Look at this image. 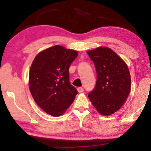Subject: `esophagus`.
Instances as JSON below:
<instances>
[{"label":"esophagus","instance_id":"obj_1","mask_svg":"<svg viewBox=\"0 0 151 151\" xmlns=\"http://www.w3.org/2000/svg\"><path fill=\"white\" fill-rule=\"evenodd\" d=\"M77 90L79 93H81V92H83L84 91V88H82V87H78L77 88Z\"/></svg>","mask_w":151,"mask_h":151}]
</instances>
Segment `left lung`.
Masks as SVG:
<instances>
[{
    "label": "left lung",
    "mask_w": 151,
    "mask_h": 151,
    "mask_svg": "<svg viewBox=\"0 0 151 151\" xmlns=\"http://www.w3.org/2000/svg\"><path fill=\"white\" fill-rule=\"evenodd\" d=\"M93 61L97 73L94 89L88 97L99 113L113 114L123 105L131 90V78L126 63L107 47L87 52Z\"/></svg>",
    "instance_id": "1"
}]
</instances>
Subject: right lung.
Segmentation results:
<instances>
[{
    "mask_svg": "<svg viewBox=\"0 0 151 151\" xmlns=\"http://www.w3.org/2000/svg\"><path fill=\"white\" fill-rule=\"evenodd\" d=\"M75 50L56 45L40 52L29 71V87L35 101L53 116L62 115L78 93L69 82V67Z\"/></svg>",
    "mask_w": 151,
    "mask_h": 151,
    "instance_id": "add662e5",
    "label": "right lung"
}]
</instances>
